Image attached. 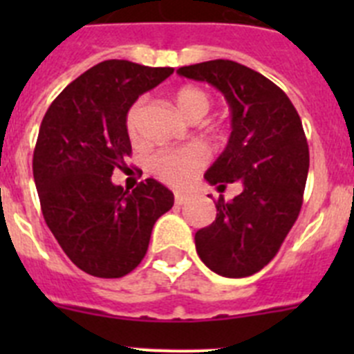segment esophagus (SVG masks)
I'll list each match as a JSON object with an SVG mask.
<instances>
[{"label": "esophagus", "instance_id": "esophagus-1", "mask_svg": "<svg viewBox=\"0 0 354 354\" xmlns=\"http://www.w3.org/2000/svg\"><path fill=\"white\" fill-rule=\"evenodd\" d=\"M189 200V196L184 195V193H175V204L177 205H184Z\"/></svg>", "mask_w": 354, "mask_h": 354}]
</instances>
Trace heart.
I'll return each instance as SVG.
<instances>
[{
  "instance_id": "heart-1",
  "label": "heart",
  "mask_w": 354,
  "mask_h": 354,
  "mask_svg": "<svg viewBox=\"0 0 354 354\" xmlns=\"http://www.w3.org/2000/svg\"><path fill=\"white\" fill-rule=\"evenodd\" d=\"M175 104L180 109V113L192 122H198L209 113L212 106V99L205 90L198 86H183L175 92ZM143 101L134 102L126 115V129L131 138L138 136L140 118H142ZM207 161V154L202 147H183V149L159 150L154 156H150L149 168L158 177L174 186H183L187 180L193 179L198 170Z\"/></svg>"
}]
</instances>
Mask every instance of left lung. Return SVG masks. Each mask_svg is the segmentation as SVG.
Returning <instances> with one entry per match:
<instances>
[{"label":"left lung","mask_w":354,"mask_h":354,"mask_svg":"<svg viewBox=\"0 0 354 354\" xmlns=\"http://www.w3.org/2000/svg\"><path fill=\"white\" fill-rule=\"evenodd\" d=\"M205 81L230 106L232 133L205 180L223 192H243L216 202V220L195 234L198 257L209 270L243 278L264 268L298 220L308 175V143L301 118L282 88L232 60H211L177 71Z\"/></svg>","instance_id":"obj_1"}]
</instances>
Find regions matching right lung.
I'll return each instance as SVG.
<instances>
[{"mask_svg": "<svg viewBox=\"0 0 354 354\" xmlns=\"http://www.w3.org/2000/svg\"><path fill=\"white\" fill-rule=\"evenodd\" d=\"M171 67L106 60L81 74L44 115L33 179L49 230L84 273L120 278L145 257L152 227L174 193L154 179L133 192L111 183L131 156L127 109Z\"/></svg>", "mask_w": 354, "mask_h": 354, "instance_id": "right-lung-1", "label": "right lung"}]
</instances>
